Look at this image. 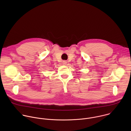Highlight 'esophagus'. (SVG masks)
<instances>
[{
	"mask_svg": "<svg viewBox=\"0 0 131 131\" xmlns=\"http://www.w3.org/2000/svg\"><path fill=\"white\" fill-rule=\"evenodd\" d=\"M63 65H66V64H67V62L65 61H64L63 62Z\"/></svg>",
	"mask_w": 131,
	"mask_h": 131,
	"instance_id": "obj_1",
	"label": "esophagus"
}]
</instances>
